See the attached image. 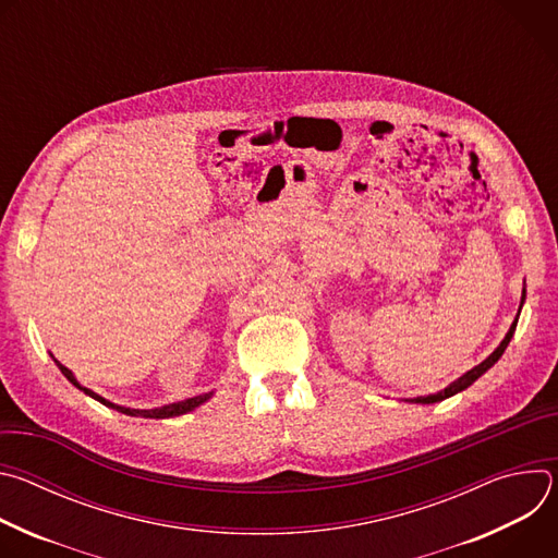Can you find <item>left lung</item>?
<instances>
[{
	"mask_svg": "<svg viewBox=\"0 0 558 558\" xmlns=\"http://www.w3.org/2000/svg\"><path fill=\"white\" fill-rule=\"evenodd\" d=\"M523 302H525V287H523V295H521V304H519V313H521V306H523ZM519 313H517V317H514V323H512V327H510V331L506 333V338L501 340V344L482 362V364H476L474 368H470L468 373H463L459 379H454L452 384H448L444 390H439V392H435V395H426V397H415V400H407V402H411V404H435V402H441V400H448V397H452V395H457V392H461V390H465L472 381H476L480 379L488 368H493L497 362H499V357L504 355V351L508 349V344H510V340H512V336H514V329H517V320H519Z\"/></svg>",
	"mask_w": 558,
	"mask_h": 558,
	"instance_id": "1",
	"label": "left lung"
}]
</instances>
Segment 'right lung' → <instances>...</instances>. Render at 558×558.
<instances>
[{
	"mask_svg": "<svg viewBox=\"0 0 558 558\" xmlns=\"http://www.w3.org/2000/svg\"><path fill=\"white\" fill-rule=\"evenodd\" d=\"M52 360H54V357H52ZM54 364H57V366H59V371L68 377V381H70V384H74L78 390H84L86 395H90L93 400L101 402L104 407L114 409V411H119V413H123V415H130V417H145V420H168V417H179V415H185V413H190V411L198 409L201 404H205V402L209 400V397H211V392H205V395L190 397V400L174 402V404H166V407H161V409H149V411H141V409H125V407H119V404L108 402L106 397H101V395H97L95 390H90V388H86V386L78 384V381H76V377L72 375V371H70V368H65L61 362H57V360H54Z\"/></svg>",
	"mask_w": 558,
	"mask_h": 558,
	"instance_id": "right-lung-1",
	"label": "right lung"
}]
</instances>
